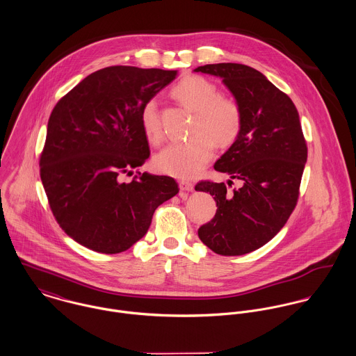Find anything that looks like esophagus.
I'll use <instances>...</instances> for the list:
<instances>
[{"label": "esophagus", "mask_w": 356, "mask_h": 356, "mask_svg": "<svg viewBox=\"0 0 356 356\" xmlns=\"http://www.w3.org/2000/svg\"><path fill=\"white\" fill-rule=\"evenodd\" d=\"M179 187H180L181 191H186V193L194 191V184L191 181H188V180H180L179 181Z\"/></svg>", "instance_id": "1"}]
</instances>
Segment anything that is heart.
<instances>
[{
    "instance_id": "heart-1",
    "label": "heart",
    "mask_w": 356,
    "mask_h": 356,
    "mask_svg": "<svg viewBox=\"0 0 356 356\" xmlns=\"http://www.w3.org/2000/svg\"><path fill=\"white\" fill-rule=\"evenodd\" d=\"M173 98L194 112L191 138L186 142H173L154 157L156 169L175 177H194L214 154V145L229 147L243 128V109L235 98L220 94L210 80L190 75L172 88ZM140 124L146 139L157 145L162 140V124L157 104L149 101L140 112Z\"/></svg>"
}]
</instances>
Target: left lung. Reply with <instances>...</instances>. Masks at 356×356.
<instances>
[{
    "instance_id": "1",
    "label": "left lung",
    "mask_w": 356,
    "mask_h": 356,
    "mask_svg": "<svg viewBox=\"0 0 356 356\" xmlns=\"http://www.w3.org/2000/svg\"><path fill=\"white\" fill-rule=\"evenodd\" d=\"M194 71L220 76L243 109L236 142L214 165L243 186L228 193L224 183H197L195 190L217 203L197 236L216 254H248L276 236L298 203L307 161L299 113L285 92L248 65L207 64Z\"/></svg>"
}]
</instances>
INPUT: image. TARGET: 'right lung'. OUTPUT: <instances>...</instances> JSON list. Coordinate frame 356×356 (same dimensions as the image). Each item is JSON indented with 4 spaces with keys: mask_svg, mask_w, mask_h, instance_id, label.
I'll return each instance as SVG.
<instances>
[{
    "mask_svg": "<svg viewBox=\"0 0 356 356\" xmlns=\"http://www.w3.org/2000/svg\"><path fill=\"white\" fill-rule=\"evenodd\" d=\"M177 71L116 65L80 81L54 106L40 159V180L61 229L102 254L146 235L159 204L179 193L169 176L124 175L150 156L140 112Z\"/></svg>",
    "mask_w": 356,
    "mask_h": 356,
    "instance_id": "add662e5",
    "label": "right lung"
}]
</instances>
